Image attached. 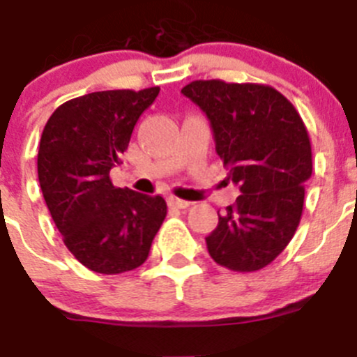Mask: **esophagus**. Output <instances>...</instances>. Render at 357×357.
Returning a JSON list of instances; mask_svg holds the SVG:
<instances>
[{"label":"esophagus","instance_id":"1","mask_svg":"<svg viewBox=\"0 0 357 357\" xmlns=\"http://www.w3.org/2000/svg\"><path fill=\"white\" fill-rule=\"evenodd\" d=\"M169 206L178 208V210H185V208L190 206V202L183 201V199H178V197H171L169 199Z\"/></svg>","mask_w":357,"mask_h":357}]
</instances>
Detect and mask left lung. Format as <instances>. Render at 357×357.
<instances>
[{
    "label": "left lung",
    "mask_w": 357,
    "mask_h": 357,
    "mask_svg": "<svg viewBox=\"0 0 357 357\" xmlns=\"http://www.w3.org/2000/svg\"><path fill=\"white\" fill-rule=\"evenodd\" d=\"M181 94L206 114L215 151L240 190L206 236L208 252L229 271H259L281 255L301 222L313 171L306 126L268 85L197 79Z\"/></svg>",
    "instance_id": "left-lung-1"
}]
</instances>
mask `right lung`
I'll use <instances>...</instances> for the list:
<instances>
[{"instance_id":"right-lung-1","label":"right lung","mask_w":357,"mask_h":357,"mask_svg":"<svg viewBox=\"0 0 357 357\" xmlns=\"http://www.w3.org/2000/svg\"><path fill=\"white\" fill-rule=\"evenodd\" d=\"M158 92L151 86L70 99L53 112L40 137L37 171L47 210L67 249L99 274L142 265L167 215L163 197L115 188L110 179Z\"/></svg>"}]
</instances>
